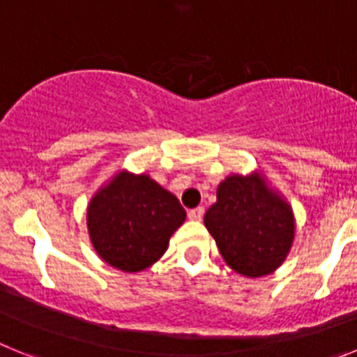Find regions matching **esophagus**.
<instances>
[{
	"mask_svg": "<svg viewBox=\"0 0 357 357\" xmlns=\"http://www.w3.org/2000/svg\"><path fill=\"white\" fill-rule=\"evenodd\" d=\"M189 220H193V222H200L202 218H204V207H195L188 213Z\"/></svg>",
	"mask_w": 357,
	"mask_h": 357,
	"instance_id": "1",
	"label": "esophagus"
}]
</instances>
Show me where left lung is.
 <instances>
[{
    "instance_id": "1",
    "label": "left lung",
    "mask_w": 357,
    "mask_h": 357,
    "mask_svg": "<svg viewBox=\"0 0 357 357\" xmlns=\"http://www.w3.org/2000/svg\"><path fill=\"white\" fill-rule=\"evenodd\" d=\"M216 198L204 223L225 263L245 277L275 272L295 238L291 207L259 175L227 176Z\"/></svg>"
}]
</instances>
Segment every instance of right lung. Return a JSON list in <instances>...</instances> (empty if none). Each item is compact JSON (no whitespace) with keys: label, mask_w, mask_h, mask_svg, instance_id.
I'll list each match as a JSON object with an SVG mask.
<instances>
[{"label":"right lung","mask_w":357,"mask_h":357,"mask_svg":"<svg viewBox=\"0 0 357 357\" xmlns=\"http://www.w3.org/2000/svg\"><path fill=\"white\" fill-rule=\"evenodd\" d=\"M185 211L175 195L148 175L121 172L94 195L87 229L94 250L110 266L141 272L166 252Z\"/></svg>","instance_id":"add662e5"}]
</instances>
